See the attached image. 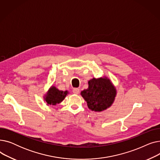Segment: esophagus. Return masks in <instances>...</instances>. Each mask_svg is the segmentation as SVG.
<instances>
[{"label":"esophagus","instance_id":"34e87169","mask_svg":"<svg viewBox=\"0 0 160 160\" xmlns=\"http://www.w3.org/2000/svg\"><path fill=\"white\" fill-rule=\"evenodd\" d=\"M72 92H73V93H74V94H77V95L79 94L80 89L78 88H74V89H73Z\"/></svg>","mask_w":160,"mask_h":160}]
</instances>
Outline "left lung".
Returning <instances> with one entry per match:
<instances>
[{
	"mask_svg": "<svg viewBox=\"0 0 160 160\" xmlns=\"http://www.w3.org/2000/svg\"><path fill=\"white\" fill-rule=\"evenodd\" d=\"M88 88L81 92L89 110L102 112L110 108L114 102L117 91L107 77L95 78L88 82Z\"/></svg>",
	"mask_w": 160,
	"mask_h": 160,
	"instance_id": "left-lung-1",
	"label": "left lung"
}]
</instances>
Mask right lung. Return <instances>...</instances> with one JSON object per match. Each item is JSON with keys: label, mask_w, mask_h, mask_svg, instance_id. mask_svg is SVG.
<instances>
[{"label": "right lung", "mask_w": 160, "mask_h": 160, "mask_svg": "<svg viewBox=\"0 0 160 160\" xmlns=\"http://www.w3.org/2000/svg\"><path fill=\"white\" fill-rule=\"evenodd\" d=\"M67 94H68L67 91H60L56 87L52 86L48 89L44 98L47 105L54 106L62 102Z\"/></svg>", "instance_id": "obj_1"}]
</instances>
